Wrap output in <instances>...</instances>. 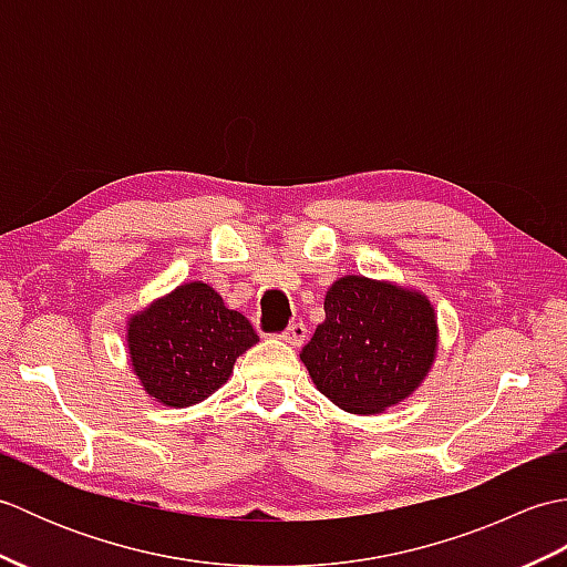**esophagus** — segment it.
I'll list each match as a JSON object with an SVG mask.
<instances>
[{"instance_id": "1", "label": "esophagus", "mask_w": 567, "mask_h": 567, "mask_svg": "<svg viewBox=\"0 0 567 567\" xmlns=\"http://www.w3.org/2000/svg\"><path fill=\"white\" fill-rule=\"evenodd\" d=\"M305 339H307V327H305L302 321H295V323H290V327L282 331V341L295 346V348L302 346Z\"/></svg>"}]
</instances>
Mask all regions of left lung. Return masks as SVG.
<instances>
[{
  "label": "left lung",
  "instance_id": "1",
  "mask_svg": "<svg viewBox=\"0 0 567 567\" xmlns=\"http://www.w3.org/2000/svg\"><path fill=\"white\" fill-rule=\"evenodd\" d=\"M327 319L302 348L317 390L351 414H380L412 394L436 355V315L424 295L346 275L323 299Z\"/></svg>",
  "mask_w": 567,
  "mask_h": 567
}]
</instances>
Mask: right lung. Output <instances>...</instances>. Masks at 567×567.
<instances>
[{
	"instance_id": "1",
	"label": "right lung",
	"mask_w": 567,
	"mask_h": 567,
	"mask_svg": "<svg viewBox=\"0 0 567 567\" xmlns=\"http://www.w3.org/2000/svg\"><path fill=\"white\" fill-rule=\"evenodd\" d=\"M128 355L143 390L165 406H192L228 380L258 343L250 321L207 282L179 285L128 321Z\"/></svg>"
}]
</instances>
